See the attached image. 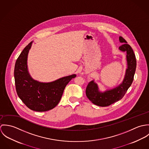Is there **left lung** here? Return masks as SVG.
<instances>
[{
	"mask_svg": "<svg viewBox=\"0 0 149 149\" xmlns=\"http://www.w3.org/2000/svg\"><path fill=\"white\" fill-rule=\"evenodd\" d=\"M119 41L124 43L119 47V50L127 53V69L122 83L113 89L102 92L99 90L97 84L93 80L88 83L86 88L87 97L92 103L98 106H108L122 99L134 80L136 66L135 54L131 47L122 37H119Z\"/></svg>",
	"mask_w": 149,
	"mask_h": 149,
	"instance_id": "left-lung-1",
	"label": "left lung"
}]
</instances>
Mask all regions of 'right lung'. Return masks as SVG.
<instances>
[{"label":"right lung","mask_w":149,"mask_h":149,"mask_svg":"<svg viewBox=\"0 0 149 149\" xmlns=\"http://www.w3.org/2000/svg\"><path fill=\"white\" fill-rule=\"evenodd\" d=\"M31 42L17 58L14 68V79L18 96L33 111L44 112L54 108L60 102L65 86L76 75L72 74L50 83H41L32 79L27 65Z\"/></svg>","instance_id":"1"}]
</instances>
